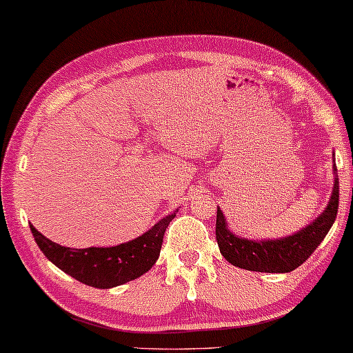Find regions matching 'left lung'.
Instances as JSON below:
<instances>
[{"label":"left lung","mask_w":353,"mask_h":353,"mask_svg":"<svg viewBox=\"0 0 353 353\" xmlns=\"http://www.w3.org/2000/svg\"><path fill=\"white\" fill-rule=\"evenodd\" d=\"M334 172H337L334 163ZM339 209V180L334 178L332 196L326 210L299 233L274 241H249L228 231L225 216L216 209L215 236L220 252L234 267L262 273H289L305 262L325 239Z\"/></svg>","instance_id":"left-lung-1"}]
</instances>
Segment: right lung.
<instances>
[{
  "label": "right lung",
  "instance_id": "obj_1",
  "mask_svg": "<svg viewBox=\"0 0 353 353\" xmlns=\"http://www.w3.org/2000/svg\"><path fill=\"white\" fill-rule=\"evenodd\" d=\"M176 214L167 215L148 233L115 248L70 249L52 243L30 226L38 248L57 268L88 286L109 289L137 279L152 268L161 254L163 233Z\"/></svg>",
  "mask_w": 353,
  "mask_h": 353
}]
</instances>
